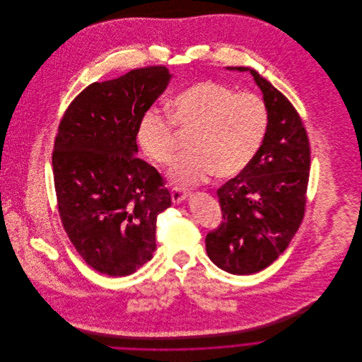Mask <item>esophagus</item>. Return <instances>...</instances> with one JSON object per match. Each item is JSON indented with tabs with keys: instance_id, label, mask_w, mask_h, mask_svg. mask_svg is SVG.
Instances as JSON below:
<instances>
[{
	"instance_id": "esophagus-1",
	"label": "esophagus",
	"mask_w": 362,
	"mask_h": 362,
	"mask_svg": "<svg viewBox=\"0 0 362 362\" xmlns=\"http://www.w3.org/2000/svg\"><path fill=\"white\" fill-rule=\"evenodd\" d=\"M188 197V192L182 191L181 188H173L171 191V199L174 204H181L184 199H187Z\"/></svg>"
}]
</instances>
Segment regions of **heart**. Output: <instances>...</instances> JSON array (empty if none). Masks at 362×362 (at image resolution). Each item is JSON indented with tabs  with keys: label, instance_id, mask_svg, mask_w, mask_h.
Segmentation results:
<instances>
[{
	"label": "heart",
	"instance_id": "heart-1",
	"mask_svg": "<svg viewBox=\"0 0 362 362\" xmlns=\"http://www.w3.org/2000/svg\"><path fill=\"white\" fill-rule=\"evenodd\" d=\"M171 118L158 110L146 111L138 125V142L152 161L168 164L175 155L174 125L192 129L189 152L178 156L168 170L181 187L194 185L216 174H240L257 155L266 128L267 108L252 93H235L217 82L195 83L173 98Z\"/></svg>",
	"mask_w": 362,
	"mask_h": 362
}]
</instances>
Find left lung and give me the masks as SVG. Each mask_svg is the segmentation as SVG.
<instances>
[{
	"instance_id": "obj_1",
	"label": "left lung",
	"mask_w": 362,
	"mask_h": 362,
	"mask_svg": "<svg viewBox=\"0 0 362 362\" xmlns=\"http://www.w3.org/2000/svg\"><path fill=\"white\" fill-rule=\"evenodd\" d=\"M267 108L262 146L237 177L217 189L223 220L206 235L210 260L233 274H252L279 258L305 211L310 149L303 121L288 99L252 68Z\"/></svg>"
}]
</instances>
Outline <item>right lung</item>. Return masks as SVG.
Masks as SVG:
<instances>
[{"mask_svg": "<svg viewBox=\"0 0 362 362\" xmlns=\"http://www.w3.org/2000/svg\"><path fill=\"white\" fill-rule=\"evenodd\" d=\"M173 75L146 66L95 82L66 108L54 144L52 174L62 226L85 262L107 276H128L156 251L158 213L171 197L138 155L142 115Z\"/></svg>", "mask_w": 362, "mask_h": 362, "instance_id": "obj_1", "label": "right lung"}]
</instances>
